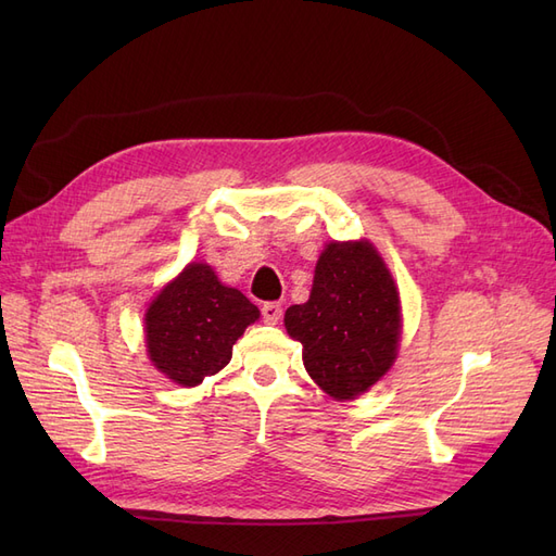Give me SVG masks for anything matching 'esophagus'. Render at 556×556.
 I'll list each match as a JSON object with an SVG mask.
<instances>
[{"mask_svg": "<svg viewBox=\"0 0 556 556\" xmlns=\"http://www.w3.org/2000/svg\"><path fill=\"white\" fill-rule=\"evenodd\" d=\"M262 317H264V323H268V325H278L280 317H282V306L278 304V301H268V304L262 306Z\"/></svg>", "mask_w": 556, "mask_h": 556, "instance_id": "esophagus-1", "label": "esophagus"}]
</instances>
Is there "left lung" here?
I'll list each match as a JSON object with an SVG mask.
<instances>
[{
  "label": "left lung",
  "mask_w": 556,
  "mask_h": 556,
  "mask_svg": "<svg viewBox=\"0 0 556 556\" xmlns=\"http://www.w3.org/2000/svg\"><path fill=\"white\" fill-rule=\"evenodd\" d=\"M308 376L333 399H355L390 371L401 339L396 282L368 241L329 243L306 304L285 311Z\"/></svg>",
  "instance_id": "obj_1"
}]
</instances>
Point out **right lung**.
I'll return each instance as SVG.
<instances>
[{"mask_svg": "<svg viewBox=\"0 0 556 556\" xmlns=\"http://www.w3.org/2000/svg\"><path fill=\"white\" fill-rule=\"evenodd\" d=\"M257 317L248 296L217 280L208 264L192 262L146 311L148 357L176 384L194 387L223 371Z\"/></svg>", "mask_w": 556, "mask_h": 556, "instance_id": "obj_1", "label": "right lung"}]
</instances>
